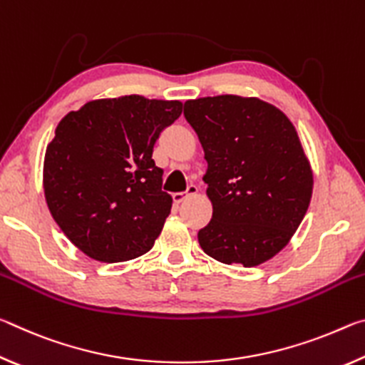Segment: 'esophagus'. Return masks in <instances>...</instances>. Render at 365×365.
I'll return each instance as SVG.
<instances>
[{
    "label": "esophagus",
    "instance_id": "34e87169",
    "mask_svg": "<svg viewBox=\"0 0 365 365\" xmlns=\"http://www.w3.org/2000/svg\"><path fill=\"white\" fill-rule=\"evenodd\" d=\"M196 193H197V188L195 187V185H190L187 191H183V193H174V195H172V197H174L175 205H180V202H183L185 200H187L188 196H193Z\"/></svg>",
    "mask_w": 365,
    "mask_h": 365
}]
</instances>
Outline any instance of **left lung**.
<instances>
[{
    "label": "left lung",
    "mask_w": 365,
    "mask_h": 365,
    "mask_svg": "<svg viewBox=\"0 0 365 365\" xmlns=\"http://www.w3.org/2000/svg\"><path fill=\"white\" fill-rule=\"evenodd\" d=\"M207 160L202 180L212 219L197 232L207 256L255 267L298 230L312 196V169L296 128L259 98L220 95L185 103Z\"/></svg>",
    "instance_id": "obj_1"
}]
</instances>
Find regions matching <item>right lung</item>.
Segmentation results:
<instances>
[{
    "label": "right lung",
    "mask_w": 365,
    "mask_h": 365,
    "mask_svg": "<svg viewBox=\"0 0 365 365\" xmlns=\"http://www.w3.org/2000/svg\"><path fill=\"white\" fill-rule=\"evenodd\" d=\"M182 108L140 95L104 98L58 123L43 163L46 205L88 257L122 262L153 248L172 207L153 148Z\"/></svg>",
    "instance_id": "1"
}]
</instances>
